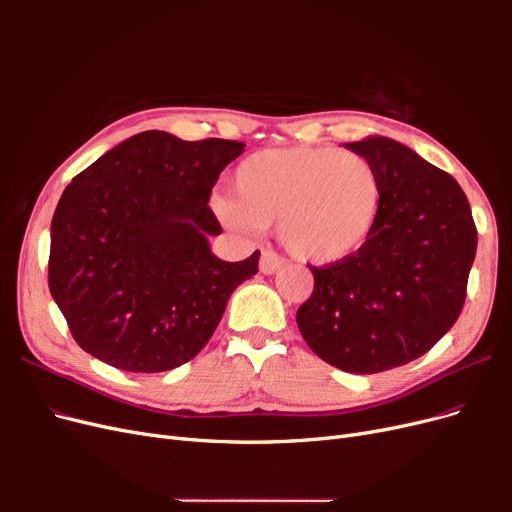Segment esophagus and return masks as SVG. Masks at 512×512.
Here are the masks:
<instances>
[{
    "mask_svg": "<svg viewBox=\"0 0 512 512\" xmlns=\"http://www.w3.org/2000/svg\"><path fill=\"white\" fill-rule=\"evenodd\" d=\"M260 271L265 275H273L284 267V258L280 254H275L273 250H262L260 254Z\"/></svg>",
    "mask_w": 512,
    "mask_h": 512,
    "instance_id": "obj_1",
    "label": "esophagus"
}]
</instances>
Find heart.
<instances>
[{
    "label": "heart",
    "mask_w": 512,
    "mask_h": 512,
    "mask_svg": "<svg viewBox=\"0 0 512 512\" xmlns=\"http://www.w3.org/2000/svg\"><path fill=\"white\" fill-rule=\"evenodd\" d=\"M382 203L378 170L359 153L288 147L247 156L232 175V198H215L213 211L239 232L280 224V239L294 258L335 265L367 245Z\"/></svg>",
    "instance_id": "obj_1"
}]
</instances>
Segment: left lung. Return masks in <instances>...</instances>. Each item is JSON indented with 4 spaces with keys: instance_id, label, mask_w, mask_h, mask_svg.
Wrapping results in <instances>:
<instances>
[{
    "instance_id": "obj_1",
    "label": "left lung",
    "mask_w": 512,
    "mask_h": 512,
    "mask_svg": "<svg viewBox=\"0 0 512 512\" xmlns=\"http://www.w3.org/2000/svg\"><path fill=\"white\" fill-rule=\"evenodd\" d=\"M378 170L384 203L359 254L309 267L314 292L297 312L307 346L348 374H378L423 356L466 301L476 226L459 183L386 136L346 143Z\"/></svg>"
}]
</instances>
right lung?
Returning <instances> with one entry per match:
<instances>
[{"instance_id":"add662e5","label":"right lung","mask_w":512,"mask_h":512,"mask_svg":"<svg viewBox=\"0 0 512 512\" xmlns=\"http://www.w3.org/2000/svg\"><path fill=\"white\" fill-rule=\"evenodd\" d=\"M243 143L147 130L106 151L61 194L49 290L72 337L134 374L175 369L205 348L260 252L220 260L209 196Z\"/></svg>"}]
</instances>
